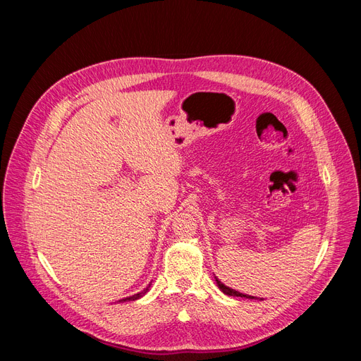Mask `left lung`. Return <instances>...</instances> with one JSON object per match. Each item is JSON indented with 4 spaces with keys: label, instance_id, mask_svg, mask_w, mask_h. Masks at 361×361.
Returning <instances> with one entry per match:
<instances>
[{
    "label": "left lung",
    "instance_id": "obj_1",
    "mask_svg": "<svg viewBox=\"0 0 361 361\" xmlns=\"http://www.w3.org/2000/svg\"><path fill=\"white\" fill-rule=\"evenodd\" d=\"M215 281H216V286L220 288V290H221L223 293L228 295V297H241V298H248V300H257L256 297H251V295H247V293H241V292H238V290H235V289H232V288L226 286L224 283H221V281L218 280L216 277H215ZM260 300H262V298H260Z\"/></svg>",
    "mask_w": 361,
    "mask_h": 361
}]
</instances>
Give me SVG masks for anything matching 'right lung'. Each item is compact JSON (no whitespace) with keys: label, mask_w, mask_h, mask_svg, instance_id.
Instances as JSON below:
<instances>
[{"label":"right lung","mask_w":361,"mask_h":361,"mask_svg":"<svg viewBox=\"0 0 361 361\" xmlns=\"http://www.w3.org/2000/svg\"><path fill=\"white\" fill-rule=\"evenodd\" d=\"M149 289H150V285L145 289V290H141V292H138V293H135V295H133V297H126V298H123V300H120L118 302H125V301H135V300H140L141 297H145V295L149 292Z\"/></svg>","instance_id":"1"}]
</instances>
